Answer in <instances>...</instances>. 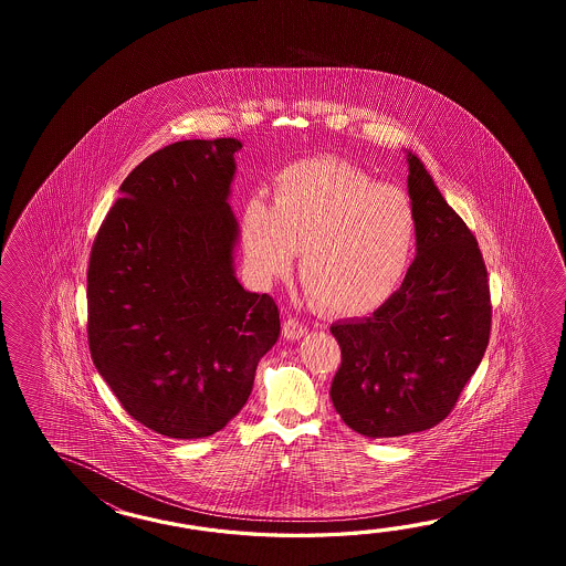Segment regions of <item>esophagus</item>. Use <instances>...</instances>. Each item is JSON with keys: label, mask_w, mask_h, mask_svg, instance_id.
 I'll use <instances>...</instances> for the list:
<instances>
[{"label": "esophagus", "mask_w": 566, "mask_h": 566, "mask_svg": "<svg viewBox=\"0 0 566 566\" xmlns=\"http://www.w3.org/2000/svg\"><path fill=\"white\" fill-rule=\"evenodd\" d=\"M305 334H307V325L301 324L300 319L289 317V319L283 322V337H287V339H301Z\"/></svg>", "instance_id": "34e87169"}]
</instances>
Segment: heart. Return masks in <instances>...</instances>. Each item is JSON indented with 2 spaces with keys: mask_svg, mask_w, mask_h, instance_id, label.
<instances>
[{
  "mask_svg": "<svg viewBox=\"0 0 566 566\" xmlns=\"http://www.w3.org/2000/svg\"><path fill=\"white\" fill-rule=\"evenodd\" d=\"M244 261L259 283L285 275L301 251L300 277L327 312L360 315L407 277L419 222L407 192L337 159L281 171L273 205L261 193L241 214Z\"/></svg>",
  "mask_w": 566,
  "mask_h": 566,
  "instance_id": "1",
  "label": "heart"
}]
</instances>
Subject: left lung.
<instances>
[{
	"instance_id": "left-lung-1",
	"label": "left lung",
	"mask_w": 566,
	"mask_h": 566,
	"mask_svg": "<svg viewBox=\"0 0 566 566\" xmlns=\"http://www.w3.org/2000/svg\"><path fill=\"white\" fill-rule=\"evenodd\" d=\"M417 256L407 277L364 319L332 325L342 348L329 397L370 439L427 431L455 407L490 342L492 305L480 247L421 159L407 151Z\"/></svg>"
}]
</instances>
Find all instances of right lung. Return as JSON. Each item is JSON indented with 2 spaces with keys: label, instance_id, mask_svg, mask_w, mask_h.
<instances>
[{
  "label": "right lung",
  "instance_id": "1",
  "mask_svg": "<svg viewBox=\"0 0 566 566\" xmlns=\"http://www.w3.org/2000/svg\"><path fill=\"white\" fill-rule=\"evenodd\" d=\"M232 137L176 142L144 159L96 232L88 348L123 409L169 439L227 427L281 324L273 297L234 275Z\"/></svg>",
  "mask_w": 566,
  "mask_h": 566
}]
</instances>
